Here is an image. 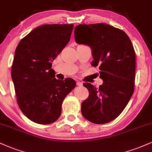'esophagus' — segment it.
I'll list each match as a JSON object with an SVG mask.
<instances>
[{
  "mask_svg": "<svg viewBox=\"0 0 152 152\" xmlns=\"http://www.w3.org/2000/svg\"><path fill=\"white\" fill-rule=\"evenodd\" d=\"M76 85H77L78 86H81L83 85V83H82L81 82H80V81H77V82H76Z\"/></svg>",
  "mask_w": 152,
  "mask_h": 152,
  "instance_id": "34e87169",
  "label": "esophagus"
}]
</instances>
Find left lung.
<instances>
[{
  "mask_svg": "<svg viewBox=\"0 0 152 152\" xmlns=\"http://www.w3.org/2000/svg\"><path fill=\"white\" fill-rule=\"evenodd\" d=\"M78 44L92 49V66H98L103 83L96 88L83 86L88 98L81 104V113L95 124H105L120 115L134 91L136 56L131 40L124 31L104 23L79 25L74 30Z\"/></svg>",
  "mask_w": 152,
  "mask_h": 152,
  "instance_id": "left-lung-1",
  "label": "left lung"
}]
</instances>
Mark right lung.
Segmentation results:
<instances>
[{
  "mask_svg": "<svg viewBox=\"0 0 152 152\" xmlns=\"http://www.w3.org/2000/svg\"><path fill=\"white\" fill-rule=\"evenodd\" d=\"M74 25H44L20 40L15 53L11 76L17 103L32 122L49 125L61 113L65 97L76 86L71 78L57 80L52 63L70 40Z\"/></svg>",
  "mask_w": 152,
  "mask_h": 152,
  "instance_id": "obj_1",
  "label": "right lung"
}]
</instances>
